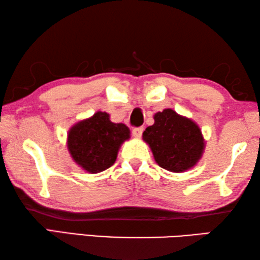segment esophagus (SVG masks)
Wrapping results in <instances>:
<instances>
[{
  "label": "esophagus",
  "mask_w": 260,
  "mask_h": 260,
  "mask_svg": "<svg viewBox=\"0 0 260 260\" xmlns=\"http://www.w3.org/2000/svg\"><path fill=\"white\" fill-rule=\"evenodd\" d=\"M142 133H143V127H135V128H133V131H132V134H133L135 139H140L141 136H142Z\"/></svg>",
  "instance_id": "34e87169"
}]
</instances>
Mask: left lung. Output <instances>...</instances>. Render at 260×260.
Masks as SVG:
<instances>
[{"label":"left lung","instance_id":"obj_1","mask_svg":"<svg viewBox=\"0 0 260 260\" xmlns=\"http://www.w3.org/2000/svg\"><path fill=\"white\" fill-rule=\"evenodd\" d=\"M153 119V125L147 127L142 138L150 147L157 164L174 173L195 166L205 148L199 125L172 109L157 112Z\"/></svg>","mask_w":260,"mask_h":260}]
</instances>
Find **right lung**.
<instances>
[{"mask_svg":"<svg viewBox=\"0 0 260 260\" xmlns=\"http://www.w3.org/2000/svg\"><path fill=\"white\" fill-rule=\"evenodd\" d=\"M129 134L125 124H114L109 113L98 111L70 128L68 149L82 170L91 174L100 173L114 164L119 148L129 140Z\"/></svg>","mask_w":260,"mask_h":260,"instance_id":"obj_1","label":"right lung"}]
</instances>
